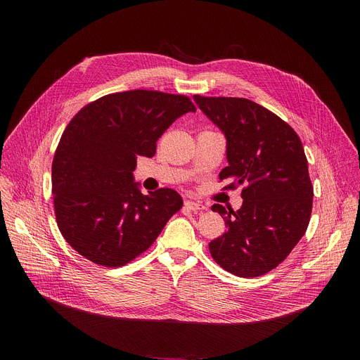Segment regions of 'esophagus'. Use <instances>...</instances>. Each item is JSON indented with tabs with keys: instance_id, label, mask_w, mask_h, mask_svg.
I'll return each mask as SVG.
<instances>
[{
	"instance_id": "34e87169",
	"label": "esophagus",
	"mask_w": 360,
	"mask_h": 360,
	"mask_svg": "<svg viewBox=\"0 0 360 360\" xmlns=\"http://www.w3.org/2000/svg\"><path fill=\"white\" fill-rule=\"evenodd\" d=\"M185 207L186 209H190L193 212H198V210H207V207L202 205L201 202L193 201V200H185Z\"/></svg>"
}]
</instances>
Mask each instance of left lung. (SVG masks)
I'll list each match as a JSON object with an SVG mask.
<instances>
[{
    "mask_svg": "<svg viewBox=\"0 0 360 360\" xmlns=\"http://www.w3.org/2000/svg\"><path fill=\"white\" fill-rule=\"evenodd\" d=\"M194 102L226 139L228 188L245 185L238 212L214 204L228 231L212 240L214 261L239 277H258L285 259L305 235L314 188L308 160L293 128L264 106L242 98Z\"/></svg>",
    "mask_w": 360,
    "mask_h": 360,
    "instance_id": "left-lung-1",
    "label": "left lung"
}]
</instances>
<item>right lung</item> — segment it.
Returning a JSON list of instances; mask_svg holds the SVG:
<instances>
[{
  "instance_id": "obj_1",
  "label": "right lung",
  "mask_w": 360,
  "mask_h": 360,
  "mask_svg": "<svg viewBox=\"0 0 360 360\" xmlns=\"http://www.w3.org/2000/svg\"><path fill=\"white\" fill-rule=\"evenodd\" d=\"M195 112L186 96L153 90L112 93L86 105L63 132L52 162L56 223L84 258L121 267L148 250L182 207L170 188L144 195L137 158L179 117Z\"/></svg>"
}]
</instances>
